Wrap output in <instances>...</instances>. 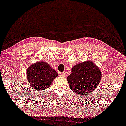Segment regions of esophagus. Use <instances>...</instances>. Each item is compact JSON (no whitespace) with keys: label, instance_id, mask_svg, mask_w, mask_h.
Here are the masks:
<instances>
[{"label":"esophagus","instance_id":"1","mask_svg":"<svg viewBox=\"0 0 126 126\" xmlns=\"http://www.w3.org/2000/svg\"><path fill=\"white\" fill-rule=\"evenodd\" d=\"M61 76H62V77H65L66 75V74H65V73H61Z\"/></svg>","mask_w":126,"mask_h":126}]
</instances>
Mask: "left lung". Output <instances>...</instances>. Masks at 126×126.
I'll return each instance as SVG.
<instances>
[{"label": "left lung", "instance_id": "obj_1", "mask_svg": "<svg viewBox=\"0 0 126 126\" xmlns=\"http://www.w3.org/2000/svg\"><path fill=\"white\" fill-rule=\"evenodd\" d=\"M101 77L100 69L93 62L88 60L73 66L67 81L74 93L87 96L97 87Z\"/></svg>", "mask_w": 126, "mask_h": 126}]
</instances>
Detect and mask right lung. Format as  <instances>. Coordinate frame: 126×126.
<instances>
[{
	"label": "right lung",
	"instance_id": "1",
	"mask_svg": "<svg viewBox=\"0 0 126 126\" xmlns=\"http://www.w3.org/2000/svg\"><path fill=\"white\" fill-rule=\"evenodd\" d=\"M58 74L49 64L44 61L32 64L26 71V77L31 86L38 91L49 88Z\"/></svg>",
	"mask_w": 126,
	"mask_h": 126
}]
</instances>
